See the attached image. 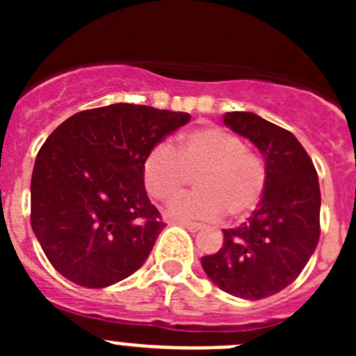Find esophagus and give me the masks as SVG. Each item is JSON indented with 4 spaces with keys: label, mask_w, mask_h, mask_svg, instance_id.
Masks as SVG:
<instances>
[{
    "label": "esophagus",
    "mask_w": 356,
    "mask_h": 356,
    "mask_svg": "<svg viewBox=\"0 0 356 356\" xmlns=\"http://www.w3.org/2000/svg\"><path fill=\"white\" fill-rule=\"evenodd\" d=\"M180 226L187 228L188 232H193V234H196V232H200V229L205 228V226L200 225V222H188V221H180Z\"/></svg>",
    "instance_id": "1"
}]
</instances>
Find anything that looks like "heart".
Masks as SVG:
<instances>
[{"label":"heart","instance_id":"obj_1","mask_svg":"<svg viewBox=\"0 0 356 356\" xmlns=\"http://www.w3.org/2000/svg\"><path fill=\"white\" fill-rule=\"evenodd\" d=\"M196 174L198 191L177 198L168 207L175 219H217L228 212L242 217L259 205L266 185L260 159L244 147L237 135L216 124H203L181 135L176 151L160 143L143 163V180L147 194L169 201Z\"/></svg>","mask_w":356,"mask_h":356}]
</instances>
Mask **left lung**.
<instances>
[{"label":"left lung","instance_id":"left-lung-1","mask_svg":"<svg viewBox=\"0 0 356 356\" xmlns=\"http://www.w3.org/2000/svg\"><path fill=\"white\" fill-rule=\"evenodd\" d=\"M222 122L250 139L266 160V185L253 216L222 229L216 254L201 259L221 291L264 300L291 285L312 257L321 235L317 171L300 140L253 112H226Z\"/></svg>","mask_w":356,"mask_h":356}]
</instances>
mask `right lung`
<instances>
[{"label": "right lung", "instance_id": "1", "mask_svg": "<svg viewBox=\"0 0 356 356\" xmlns=\"http://www.w3.org/2000/svg\"><path fill=\"white\" fill-rule=\"evenodd\" d=\"M185 112L114 103L78 112L37 153L31 229L51 266L72 284L114 285L134 275L163 225L151 205L143 163Z\"/></svg>", "mask_w": 356, "mask_h": 356}]
</instances>
